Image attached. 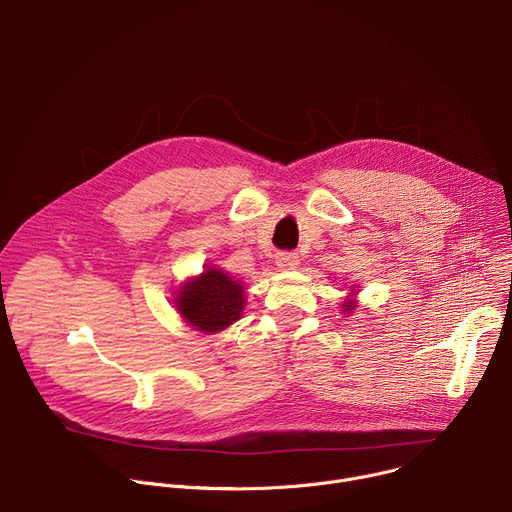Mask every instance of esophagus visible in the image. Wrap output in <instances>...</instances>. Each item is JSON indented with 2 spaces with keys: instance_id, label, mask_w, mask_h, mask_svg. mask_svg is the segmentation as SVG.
<instances>
[{
  "instance_id": "esophagus-1",
  "label": "esophagus",
  "mask_w": 512,
  "mask_h": 512,
  "mask_svg": "<svg viewBox=\"0 0 512 512\" xmlns=\"http://www.w3.org/2000/svg\"><path fill=\"white\" fill-rule=\"evenodd\" d=\"M275 263H277L281 269H294V267H298L300 257H298L296 251H279V253L275 255Z\"/></svg>"
}]
</instances>
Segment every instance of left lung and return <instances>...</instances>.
<instances>
[{
    "label": "left lung",
    "mask_w": 512,
    "mask_h": 512,
    "mask_svg": "<svg viewBox=\"0 0 512 512\" xmlns=\"http://www.w3.org/2000/svg\"><path fill=\"white\" fill-rule=\"evenodd\" d=\"M352 308H354V304H352V302H348V304H344V308H342V310H344V312H350Z\"/></svg>",
    "instance_id": "8db88e82"
}]
</instances>
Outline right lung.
I'll return each instance as SVG.
<instances>
[{
    "instance_id": "obj_1",
    "label": "right lung",
    "mask_w": 512,
    "mask_h": 512,
    "mask_svg": "<svg viewBox=\"0 0 512 512\" xmlns=\"http://www.w3.org/2000/svg\"><path fill=\"white\" fill-rule=\"evenodd\" d=\"M176 304L190 326L202 332H218L241 318L245 294L243 285L227 273L206 269L198 279L182 287Z\"/></svg>"
}]
</instances>
